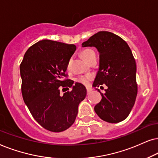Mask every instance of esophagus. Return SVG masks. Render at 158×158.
Segmentation results:
<instances>
[{
    "mask_svg": "<svg viewBox=\"0 0 158 158\" xmlns=\"http://www.w3.org/2000/svg\"><path fill=\"white\" fill-rule=\"evenodd\" d=\"M92 91V89H91V88L89 87H87V94H89L90 92H91Z\"/></svg>",
    "mask_w": 158,
    "mask_h": 158,
    "instance_id": "obj_1",
    "label": "esophagus"
}]
</instances>
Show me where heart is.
Instances as JSON below:
<instances>
[{"label":"heart","instance_id":"heart-1","mask_svg":"<svg viewBox=\"0 0 158 158\" xmlns=\"http://www.w3.org/2000/svg\"><path fill=\"white\" fill-rule=\"evenodd\" d=\"M94 56H95V52L91 49H85L83 51L81 52V58H82L87 63ZM70 64L71 60H69L68 62V64H67V69H69V68H70ZM92 76L89 74L79 76V77L76 79V81H77L78 83H80L83 85H87L88 83H89V81L92 79Z\"/></svg>","mask_w":158,"mask_h":158}]
</instances>
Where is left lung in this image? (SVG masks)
Returning a JSON list of instances; mask_svg holds the SVG:
<instances>
[{
  "label": "left lung",
  "mask_w": 158,
  "mask_h": 158,
  "mask_svg": "<svg viewBox=\"0 0 158 158\" xmlns=\"http://www.w3.org/2000/svg\"><path fill=\"white\" fill-rule=\"evenodd\" d=\"M82 47H95L100 53V66L93 87L106 85L102 100L94 106L99 117L108 123L125 120L133 108L137 94L136 65L129 46L121 37L101 31L84 42Z\"/></svg>",
  "instance_id": "1"
}]
</instances>
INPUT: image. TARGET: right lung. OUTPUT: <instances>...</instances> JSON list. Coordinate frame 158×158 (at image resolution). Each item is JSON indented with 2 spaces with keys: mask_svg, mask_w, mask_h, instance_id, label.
<instances>
[{
  "mask_svg": "<svg viewBox=\"0 0 158 158\" xmlns=\"http://www.w3.org/2000/svg\"><path fill=\"white\" fill-rule=\"evenodd\" d=\"M76 45L43 40L31 45L20 64L23 100L31 115L44 129L64 131L74 123L78 106L87 89L67 77V64ZM72 88L60 94V89Z\"/></svg>",
  "mask_w": 158,
  "mask_h": 158,
  "instance_id": "add662e5",
  "label": "right lung"
}]
</instances>
